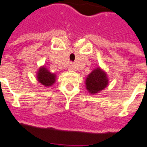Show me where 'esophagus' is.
<instances>
[{
  "label": "esophagus",
  "instance_id": "34e87169",
  "mask_svg": "<svg viewBox=\"0 0 147 147\" xmlns=\"http://www.w3.org/2000/svg\"><path fill=\"white\" fill-rule=\"evenodd\" d=\"M68 70H73V66L71 64L68 66Z\"/></svg>",
  "mask_w": 147,
  "mask_h": 147
}]
</instances>
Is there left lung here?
<instances>
[{"label":"left lung","mask_w":147,"mask_h":147,"mask_svg":"<svg viewBox=\"0 0 147 147\" xmlns=\"http://www.w3.org/2000/svg\"><path fill=\"white\" fill-rule=\"evenodd\" d=\"M85 83L87 91L91 94H96L108 86V76L103 69L97 67L87 76Z\"/></svg>","instance_id":"obj_1"}]
</instances>
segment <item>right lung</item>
Returning <instances> with one entry per match:
<instances>
[{"label": "right lung", "instance_id": "right-lung-1", "mask_svg": "<svg viewBox=\"0 0 147 147\" xmlns=\"http://www.w3.org/2000/svg\"><path fill=\"white\" fill-rule=\"evenodd\" d=\"M36 76L39 83L46 87L53 86L57 79L56 74L51 73L45 66L39 67V69L37 71Z\"/></svg>", "mask_w": 147, "mask_h": 147}]
</instances>
